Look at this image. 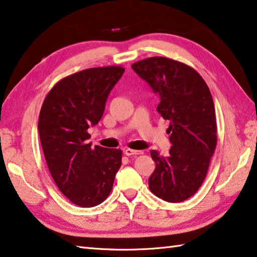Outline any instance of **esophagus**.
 <instances>
[{"mask_svg": "<svg viewBox=\"0 0 257 257\" xmlns=\"http://www.w3.org/2000/svg\"><path fill=\"white\" fill-rule=\"evenodd\" d=\"M124 154L127 156H135V155H142V154H144V152L143 151H136V149L127 148V149H124Z\"/></svg>", "mask_w": 257, "mask_h": 257, "instance_id": "obj_1", "label": "esophagus"}]
</instances>
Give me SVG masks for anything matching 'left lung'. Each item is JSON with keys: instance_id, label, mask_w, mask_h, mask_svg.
I'll use <instances>...</instances> for the list:
<instances>
[{"instance_id": "1", "label": "left lung", "mask_w": 257, "mask_h": 257, "mask_svg": "<svg viewBox=\"0 0 257 257\" xmlns=\"http://www.w3.org/2000/svg\"><path fill=\"white\" fill-rule=\"evenodd\" d=\"M132 67L160 95L157 111L170 121L167 133L173 145L167 156L151 151L156 169L149 190L164 201L182 202L203 183L217 146L211 93L195 69L174 59L156 56Z\"/></svg>"}]
</instances>
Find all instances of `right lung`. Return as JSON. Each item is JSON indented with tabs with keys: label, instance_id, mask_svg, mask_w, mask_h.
Segmentation results:
<instances>
[{
	"label": "right lung",
	"instance_id": "1",
	"mask_svg": "<svg viewBox=\"0 0 257 257\" xmlns=\"http://www.w3.org/2000/svg\"><path fill=\"white\" fill-rule=\"evenodd\" d=\"M123 72L105 66L72 74L55 84L41 106L38 130L49 172L60 192L78 207L103 202L121 166L122 152L92 147L87 129L101 120Z\"/></svg>",
	"mask_w": 257,
	"mask_h": 257
}]
</instances>
